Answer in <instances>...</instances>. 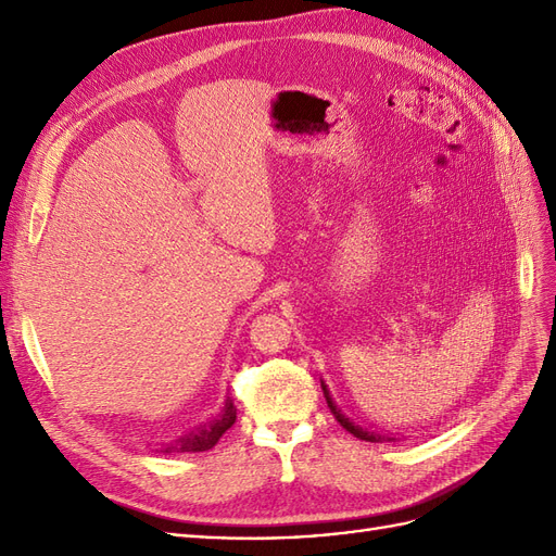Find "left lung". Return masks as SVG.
Returning <instances> with one entry per match:
<instances>
[{
    "mask_svg": "<svg viewBox=\"0 0 556 556\" xmlns=\"http://www.w3.org/2000/svg\"><path fill=\"white\" fill-rule=\"evenodd\" d=\"M323 390H325V399H327V406H329V410L333 413V417L339 419V425L345 429V431H350L352 435H355V439H359V441H368V443H380V441H384L387 435H380V433H374V431H366V429H362L359 425H355V422H350V419L333 406V401H331V396H329V392H327V384H323ZM387 441H392V439H387Z\"/></svg>",
    "mask_w": 556,
    "mask_h": 556,
    "instance_id": "8db88e82",
    "label": "left lung"
}]
</instances>
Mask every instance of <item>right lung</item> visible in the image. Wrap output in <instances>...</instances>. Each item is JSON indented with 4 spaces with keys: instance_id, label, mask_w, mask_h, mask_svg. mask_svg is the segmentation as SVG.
I'll list each match as a JSON object with an SVG mask.
<instances>
[{
    "instance_id": "add662e5",
    "label": "right lung",
    "mask_w": 556,
    "mask_h": 556,
    "mask_svg": "<svg viewBox=\"0 0 556 556\" xmlns=\"http://www.w3.org/2000/svg\"><path fill=\"white\" fill-rule=\"evenodd\" d=\"M237 422V408H233L231 399H227V406H225V413L215 419V422L201 427L199 431H192L188 435H182V439L164 445L162 452L164 454H172V452H206L211 450L217 441L223 439V433Z\"/></svg>"
}]
</instances>
